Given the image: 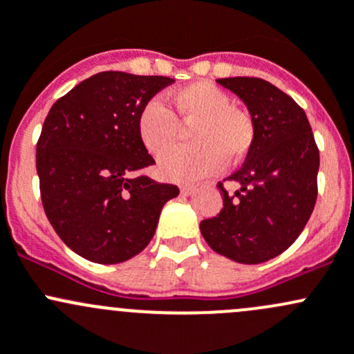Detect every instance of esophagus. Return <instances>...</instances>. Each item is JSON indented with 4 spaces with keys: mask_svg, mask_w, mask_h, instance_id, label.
<instances>
[{
    "mask_svg": "<svg viewBox=\"0 0 354 354\" xmlns=\"http://www.w3.org/2000/svg\"><path fill=\"white\" fill-rule=\"evenodd\" d=\"M180 192H182V194H184V196H191L192 192H194V187H192V185H182Z\"/></svg>",
    "mask_w": 354,
    "mask_h": 354,
    "instance_id": "34e87169",
    "label": "esophagus"
}]
</instances>
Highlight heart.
<instances>
[{"label": "heart", "instance_id": "heart-1", "mask_svg": "<svg viewBox=\"0 0 354 354\" xmlns=\"http://www.w3.org/2000/svg\"><path fill=\"white\" fill-rule=\"evenodd\" d=\"M170 109L151 98L138 115V134L153 156L165 153L177 141L180 124H192L189 138L194 143L174 148L160 160L162 177L191 182L214 174L223 163L236 162L249 151L254 126L249 114L230 105V97L216 85L196 82L167 95Z\"/></svg>", "mask_w": 354, "mask_h": 354}]
</instances>
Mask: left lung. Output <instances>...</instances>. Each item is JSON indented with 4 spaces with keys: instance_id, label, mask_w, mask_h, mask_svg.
<instances>
[{
    "instance_id": "1",
    "label": "left lung",
    "mask_w": 354,
    "mask_h": 354,
    "mask_svg": "<svg viewBox=\"0 0 354 354\" xmlns=\"http://www.w3.org/2000/svg\"><path fill=\"white\" fill-rule=\"evenodd\" d=\"M249 107L254 140L243 165L228 180L242 187L199 228L214 252L259 264L285 252L298 239L317 201V148L305 111L269 82L249 76L216 80Z\"/></svg>"
}]
</instances>
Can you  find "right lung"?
<instances>
[{
	"label": "right lung",
	"mask_w": 354,
	"mask_h": 354,
	"mask_svg": "<svg viewBox=\"0 0 354 354\" xmlns=\"http://www.w3.org/2000/svg\"><path fill=\"white\" fill-rule=\"evenodd\" d=\"M167 76L102 71L57 98L37 141L46 216L78 256L118 264L150 243L160 211L178 187L145 176L155 165L138 134V115L172 85Z\"/></svg>",
	"instance_id": "obj_1"
}]
</instances>
